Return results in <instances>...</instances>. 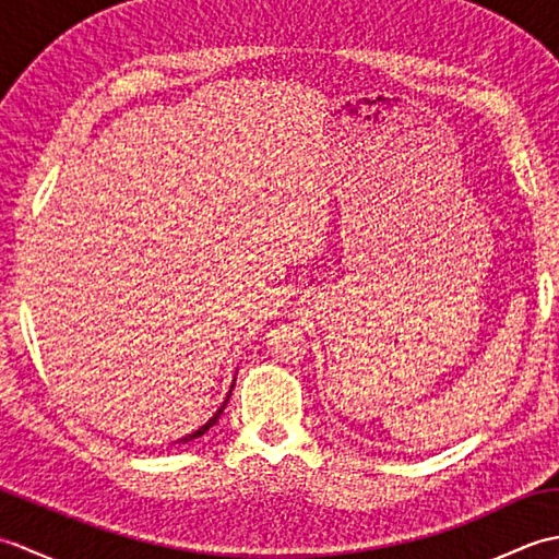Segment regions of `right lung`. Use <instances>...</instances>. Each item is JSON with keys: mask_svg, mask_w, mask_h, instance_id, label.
Returning a JSON list of instances; mask_svg holds the SVG:
<instances>
[{"mask_svg": "<svg viewBox=\"0 0 559 559\" xmlns=\"http://www.w3.org/2000/svg\"><path fill=\"white\" fill-rule=\"evenodd\" d=\"M225 403H228V399H225ZM225 403H223V406L218 408V413L216 415H213V418L204 425V427H199V430L197 432H192V435H187V437H182L180 439V442L185 444V442H192V439H197V437H201V435H206L209 432V427H213V425H216L218 423V418H221V413H223V408H225Z\"/></svg>", "mask_w": 559, "mask_h": 559, "instance_id": "1", "label": "right lung"}]
</instances>
